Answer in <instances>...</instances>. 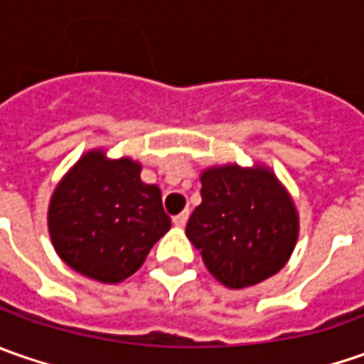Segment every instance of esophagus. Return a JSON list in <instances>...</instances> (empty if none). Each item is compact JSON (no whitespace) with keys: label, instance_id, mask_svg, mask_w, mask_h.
<instances>
[{"label":"esophagus","instance_id":"34e87169","mask_svg":"<svg viewBox=\"0 0 364 364\" xmlns=\"http://www.w3.org/2000/svg\"><path fill=\"white\" fill-rule=\"evenodd\" d=\"M190 213L188 210H184V213H180V215H176L174 218H172V223H174L176 227H184L186 225V220H188Z\"/></svg>","mask_w":364,"mask_h":364}]
</instances>
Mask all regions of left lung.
I'll use <instances>...</instances> for the list:
<instances>
[{"instance_id":"8db88e82","label":"left lung","mask_w":364,"mask_h":364,"mask_svg":"<svg viewBox=\"0 0 364 364\" xmlns=\"http://www.w3.org/2000/svg\"><path fill=\"white\" fill-rule=\"evenodd\" d=\"M203 203L186 235L206 269L231 289L261 284L286 265L300 235V217L272 168L210 166L200 174Z\"/></svg>"}]
</instances>
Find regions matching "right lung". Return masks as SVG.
Returning <instances> with one entry per match:
<instances>
[{
	"instance_id": "1",
	"label": "right lung",
	"mask_w": 364,
	"mask_h": 364,
	"mask_svg": "<svg viewBox=\"0 0 364 364\" xmlns=\"http://www.w3.org/2000/svg\"><path fill=\"white\" fill-rule=\"evenodd\" d=\"M139 174V161L111 160L97 147L63 176L50 198L48 232L68 267L101 284H119L170 231L160 188Z\"/></svg>"
}]
</instances>
